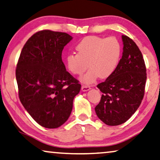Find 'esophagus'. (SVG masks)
I'll list each match as a JSON object with an SVG mask.
<instances>
[{"mask_svg": "<svg viewBox=\"0 0 160 160\" xmlns=\"http://www.w3.org/2000/svg\"><path fill=\"white\" fill-rule=\"evenodd\" d=\"M81 89L83 92H85V91H88V90H90V87L88 86V85H82V88H81Z\"/></svg>", "mask_w": 160, "mask_h": 160, "instance_id": "obj_1", "label": "esophagus"}]
</instances>
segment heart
<instances>
[{
    "instance_id": "obj_1",
    "label": "heart",
    "mask_w": 160,
    "mask_h": 160,
    "mask_svg": "<svg viewBox=\"0 0 160 160\" xmlns=\"http://www.w3.org/2000/svg\"><path fill=\"white\" fill-rule=\"evenodd\" d=\"M75 49L77 54L67 55L66 67L73 75H81L89 64L90 70L81 78L85 84H91L98 77H111L117 69L122 54L121 43L114 37L88 36L78 43Z\"/></svg>"
}]
</instances>
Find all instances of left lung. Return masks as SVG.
<instances>
[{
  "mask_svg": "<svg viewBox=\"0 0 160 160\" xmlns=\"http://www.w3.org/2000/svg\"><path fill=\"white\" fill-rule=\"evenodd\" d=\"M123 55L111 77L97 85L103 92L95 111L108 126L125 123L139 108L144 95L147 70L142 54L132 39L122 35Z\"/></svg>",
  "mask_w": 160,
  "mask_h": 160,
  "instance_id": "1",
  "label": "left lung"
}]
</instances>
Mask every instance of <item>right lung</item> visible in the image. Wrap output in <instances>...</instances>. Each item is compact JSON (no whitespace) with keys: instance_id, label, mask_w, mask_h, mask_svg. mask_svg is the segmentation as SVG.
I'll use <instances>...</instances> for the list:
<instances>
[{"instance_id":"add662e5","label":"right lung","mask_w":160,"mask_h":160,"mask_svg":"<svg viewBox=\"0 0 160 160\" xmlns=\"http://www.w3.org/2000/svg\"><path fill=\"white\" fill-rule=\"evenodd\" d=\"M72 37L67 33L43 30L32 35L21 50L16 70L21 103L43 127L58 128L72 110L79 81L66 71L64 47Z\"/></svg>"}]
</instances>
